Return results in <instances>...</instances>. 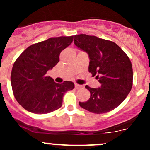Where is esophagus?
<instances>
[{
	"mask_svg": "<svg viewBox=\"0 0 150 150\" xmlns=\"http://www.w3.org/2000/svg\"><path fill=\"white\" fill-rule=\"evenodd\" d=\"M75 88L76 89H80V88H83V86H81V85L77 84V83L75 84Z\"/></svg>",
	"mask_w": 150,
	"mask_h": 150,
	"instance_id": "34e87169",
	"label": "esophagus"
}]
</instances>
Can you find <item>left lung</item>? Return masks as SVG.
<instances>
[{
    "label": "left lung",
    "mask_w": 150,
    "mask_h": 150,
    "mask_svg": "<svg viewBox=\"0 0 150 150\" xmlns=\"http://www.w3.org/2000/svg\"><path fill=\"white\" fill-rule=\"evenodd\" d=\"M74 43L88 54L89 72L101 83L98 88L86 86L91 97L87 102H79V105L96 114L114 110L125 100L132 88L130 59L115 43L96 36L78 35H75Z\"/></svg>",
    "instance_id": "obj_1"
}]
</instances>
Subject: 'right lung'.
Instances as JSON below:
<instances>
[{
    "label": "right lung",
    "instance_id": "right-lung-1",
    "mask_svg": "<svg viewBox=\"0 0 150 150\" xmlns=\"http://www.w3.org/2000/svg\"><path fill=\"white\" fill-rule=\"evenodd\" d=\"M72 40L73 36L50 38L29 46L15 61L11 75L12 90L25 110L35 114L51 112L62 107L64 93L75 88L72 81L57 83L46 75Z\"/></svg>",
    "mask_w": 150,
    "mask_h": 150
}]
</instances>
